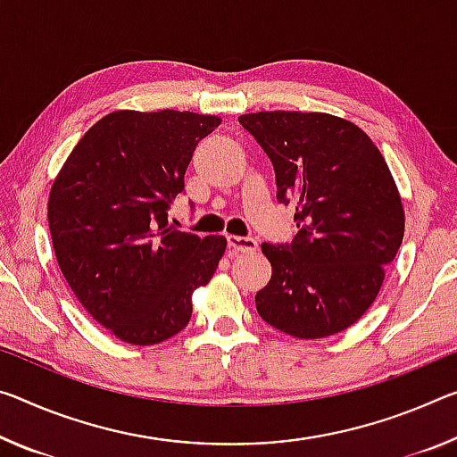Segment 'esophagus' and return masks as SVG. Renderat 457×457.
<instances>
[{
	"mask_svg": "<svg viewBox=\"0 0 457 457\" xmlns=\"http://www.w3.org/2000/svg\"><path fill=\"white\" fill-rule=\"evenodd\" d=\"M228 248L231 252H242V254H248V252H254L258 248V242L254 240V237L228 236Z\"/></svg>",
	"mask_w": 457,
	"mask_h": 457,
	"instance_id": "34e87169",
	"label": "esophagus"
}]
</instances>
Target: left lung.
<instances>
[{
    "label": "left lung",
    "mask_w": 457,
    "mask_h": 457,
    "mask_svg": "<svg viewBox=\"0 0 457 457\" xmlns=\"http://www.w3.org/2000/svg\"><path fill=\"white\" fill-rule=\"evenodd\" d=\"M237 120L270 158L277 199L295 201L299 229L291 244H262L272 277L256 295L258 315L301 339L347 329L374 303L404 234L385 158L356 124L329 113Z\"/></svg>",
    "instance_id": "obj_1"
}]
</instances>
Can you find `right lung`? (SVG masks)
<instances>
[{
	"instance_id": "obj_1",
	"label": "right lung",
	"mask_w": 457,
	"mask_h": 457,
	"mask_svg": "<svg viewBox=\"0 0 457 457\" xmlns=\"http://www.w3.org/2000/svg\"><path fill=\"white\" fill-rule=\"evenodd\" d=\"M221 124L193 112H113L87 132L48 197L54 254L71 291L121 342L154 345L191 320L226 237L169 228L199 140Z\"/></svg>"
}]
</instances>
